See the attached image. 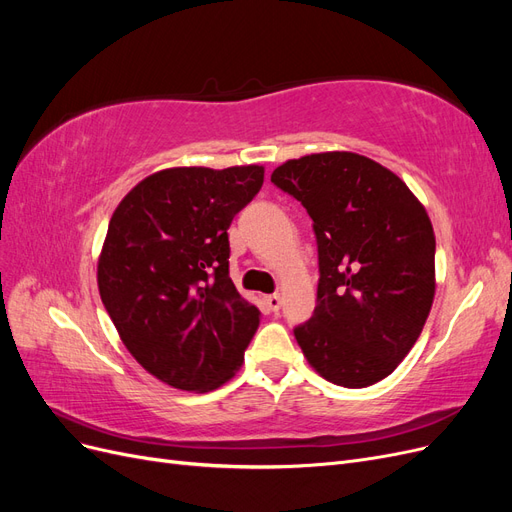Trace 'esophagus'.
<instances>
[{"instance_id": "34e87169", "label": "esophagus", "mask_w": 512, "mask_h": 512, "mask_svg": "<svg viewBox=\"0 0 512 512\" xmlns=\"http://www.w3.org/2000/svg\"><path fill=\"white\" fill-rule=\"evenodd\" d=\"M265 303H267V307L271 309V312H277V309L282 307V297L280 294H269V297H265Z\"/></svg>"}]
</instances>
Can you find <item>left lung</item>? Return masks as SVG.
Returning <instances> with one entry per match:
<instances>
[{
	"label": "left lung",
	"mask_w": 512,
	"mask_h": 512,
	"mask_svg": "<svg viewBox=\"0 0 512 512\" xmlns=\"http://www.w3.org/2000/svg\"><path fill=\"white\" fill-rule=\"evenodd\" d=\"M271 181L314 222L316 309L294 327L303 354L337 386L380 382L412 350L436 292L425 207L389 168L350 151L288 160Z\"/></svg>",
	"instance_id": "1"
}]
</instances>
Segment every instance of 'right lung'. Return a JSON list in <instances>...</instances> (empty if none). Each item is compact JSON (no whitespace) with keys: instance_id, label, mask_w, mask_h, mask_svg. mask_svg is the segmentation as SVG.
<instances>
[{"instance_id":"right-lung-1","label":"right lung","mask_w":512,"mask_h":512,"mask_svg":"<svg viewBox=\"0 0 512 512\" xmlns=\"http://www.w3.org/2000/svg\"><path fill=\"white\" fill-rule=\"evenodd\" d=\"M262 179L256 164L160 170L128 192L108 224L102 303L134 359L175 389H218L258 329V307L230 280L228 228Z\"/></svg>"}]
</instances>
